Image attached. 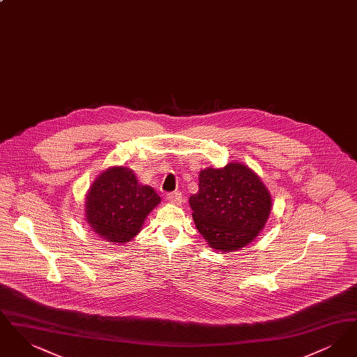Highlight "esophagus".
Masks as SVG:
<instances>
[{
  "mask_svg": "<svg viewBox=\"0 0 357 357\" xmlns=\"http://www.w3.org/2000/svg\"><path fill=\"white\" fill-rule=\"evenodd\" d=\"M166 199L172 204H181L182 202V194L179 191H172L166 194Z\"/></svg>",
  "mask_w": 357,
  "mask_h": 357,
  "instance_id": "esophagus-1",
  "label": "esophagus"
}]
</instances>
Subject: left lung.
Returning <instances> with one entry per match:
<instances>
[{
	"instance_id": "1",
	"label": "left lung",
	"mask_w": 357,
	"mask_h": 357,
	"mask_svg": "<svg viewBox=\"0 0 357 357\" xmlns=\"http://www.w3.org/2000/svg\"><path fill=\"white\" fill-rule=\"evenodd\" d=\"M192 218L210 248L239 250L264 229L272 198L253 171L241 163L199 172V190L190 197Z\"/></svg>"
}]
</instances>
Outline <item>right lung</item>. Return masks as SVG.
Segmentation results:
<instances>
[{
  "label": "right lung",
  "instance_id": "1",
  "mask_svg": "<svg viewBox=\"0 0 357 357\" xmlns=\"http://www.w3.org/2000/svg\"><path fill=\"white\" fill-rule=\"evenodd\" d=\"M160 197L151 186L137 183L134 171L112 167L93 182L85 201V217L99 237L126 243L142 225Z\"/></svg>",
  "mask_w": 357,
  "mask_h": 357
}]
</instances>
